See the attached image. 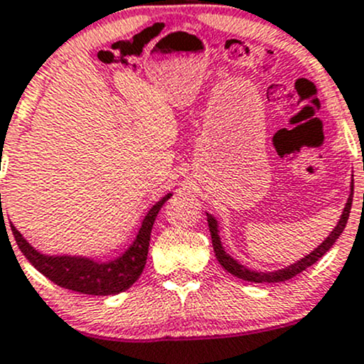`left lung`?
Here are the masks:
<instances>
[{
    "label": "left lung",
    "instance_id": "1",
    "mask_svg": "<svg viewBox=\"0 0 364 364\" xmlns=\"http://www.w3.org/2000/svg\"><path fill=\"white\" fill-rule=\"evenodd\" d=\"M353 193H354V186L350 183V194H349V198H347L346 208H344V211H342L341 220H338L336 228L330 232V235L326 237L323 242H321L320 246L314 249V251L309 252L308 256H304L303 259L296 261L294 264H289V267L282 268V270H277V272L249 270V268L244 267V264H240L239 261H235L234 258H232L230 255H227V251L223 249L222 240H220V235H218V232H220L218 230V222H216V218L213 215L206 213L208 227H210L211 242H213L216 259H218V263L222 264V267L225 268L228 273H232V275L237 277V279H242V280H247V282H256V284H275V282H285V280L292 279V277H296L297 273L304 272L306 268H309L311 264L316 263V261L320 259L321 256H323L325 252L333 246V244H336V240L338 239V237H341L342 232H344L347 218H349V213H350V206H353Z\"/></svg>",
    "mask_w": 364,
    "mask_h": 364
}]
</instances>
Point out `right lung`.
I'll return each instance as SVG.
<instances>
[{"label": "right lung", "mask_w": 364, "mask_h": 364, "mask_svg": "<svg viewBox=\"0 0 364 364\" xmlns=\"http://www.w3.org/2000/svg\"><path fill=\"white\" fill-rule=\"evenodd\" d=\"M166 194L148 211L142 220L136 239L122 256L112 261H94L84 256H48L36 251L23 235L11 225V234L17 240L18 249L31 261L36 270L43 273L46 279L55 282L60 287L68 291L89 294V296H113L127 291L134 282H137L144 270L148 259V249L151 239V228L156 220L158 211L170 199ZM1 198V194H0Z\"/></svg>", "instance_id": "right-lung-1"}]
</instances>
